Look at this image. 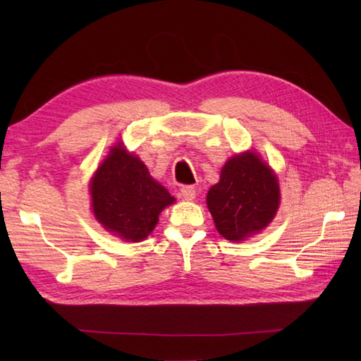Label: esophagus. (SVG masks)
I'll list each match as a JSON object with an SVG mask.
<instances>
[{"mask_svg":"<svg viewBox=\"0 0 361 361\" xmlns=\"http://www.w3.org/2000/svg\"><path fill=\"white\" fill-rule=\"evenodd\" d=\"M197 190L194 186H183L180 189V195L185 198V200H194Z\"/></svg>","mask_w":361,"mask_h":361,"instance_id":"esophagus-1","label":"esophagus"}]
</instances>
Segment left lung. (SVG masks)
Returning <instances> with one entry per match:
<instances>
[{
	"label": "left lung",
	"instance_id": "8db88e82",
	"mask_svg": "<svg viewBox=\"0 0 361 361\" xmlns=\"http://www.w3.org/2000/svg\"><path fill=\"white\" fill-rule=\"evenodd\" d=\"M206 203L217 231L228 240H243L273 220L279 208L278 180L256 153H242L221 169Z\"/></svg>",
	"mask_w": 361,
	"mask_h": 361
}]
</instances>
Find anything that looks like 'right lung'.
<instances>
[{"mask_svg": "<svg viewBox=\"0 0 361 361\" xmlns=\"http://www.w3.org/2000/svg\"><path fill=\"white\" fill-rule=\"evenodd\" d=\"M91 200L94 217L106 231L140 242L175 198L152 178L140 158L116 145L91 180Z\"/></svg>", "mask_w": 361, "mask_h": 361, "instance_id": "add662e5", "label": "right lung"}]
</instances>
